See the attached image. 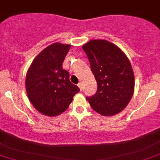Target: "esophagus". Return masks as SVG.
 I'll list each match as a JSON object with an SVG mask.
<instances>
[{"label": "esophagus", "instance_id": "esophagus-1", "mask_svg": "<svg viewBox=\"0 0 160 160\" xmlns=\"http://www.w3.org/2000/svg\"><path fill=\"white\" fill-rule=\"evenodd\" d=\"M77 86L79 87V88H80V90H83V85H82V83H79L78 84H77Z\"/></svg>", "mask_w": 160, "mask_h": 160}]
</instances>
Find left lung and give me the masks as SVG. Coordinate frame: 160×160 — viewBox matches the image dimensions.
Here are the masks:
<instances>
[{
    "instance_id": "obj_1",
    "label": "left lung",
    "mask_w": 160,
    "mask_h": 160,
    "mask_svg": "<svg viewBox=\"0 0 160 160\" xmlns=\"http://www.w3.org/2000/svg\"><path fill=\"white\" fill-rule=\"evenodd\" d=\"M83 49L98 83L96 93L86 99L101 115L121 112L132 99L135 88L128 59L118 46L106 40H90L83 45Z\"/></svg>"
}]
</instances>
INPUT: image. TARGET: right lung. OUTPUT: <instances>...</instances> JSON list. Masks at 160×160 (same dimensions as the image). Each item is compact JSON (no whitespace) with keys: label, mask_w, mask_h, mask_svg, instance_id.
<instances>
[{"label":"right lung","mask_w":160,"mask_h":160,"mask_svg":"<svg viewBox=\"0 0 160 160\" xmlns=\"http://www.w3.org/2000/svg\"><path fill=\"white\" fill-rule=\"evenodd\" d=\"M70 45L56 42L43 49L28 69L25 86L28 99L40 113L56 116L64 112L80 91L70 81V73L62 62Z\"/></svg>","instance_id":"obj_1"}]
</instances>
